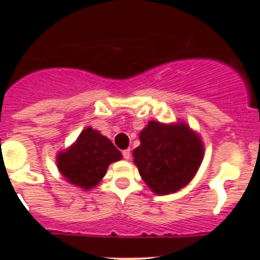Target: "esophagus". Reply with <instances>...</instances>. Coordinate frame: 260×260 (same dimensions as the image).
Segmentation results:
<instances>
[{
    "label": "esophagus",
    "instance_id": "obj_1",
    "mask_svg": "<svg viewBox=\"0 0 260 260\" xmlns=\"http://www.w3.org/2000/svg\"><path fill=\"white\" fill-rule=\"evenodd\" d=\"M122 155H123V158L128 160V158H130V156H132V152H130V150H125L122 152Z\"/></svg>",
    "mask_w": 260,
    "mask_h": 260
}]
</instances>
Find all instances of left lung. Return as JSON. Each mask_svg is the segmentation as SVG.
<instances>
[{
	"label": "left lung",
	"mask_w": 260,
	"mask_h": 260,
	"mask_svg": "<svg viewBox=\"0 0 260 260\" xmlns=\"http://www.w3.org/2000/svg\"><path fill=\"white\" fill-rule=\"evenodd\" d=\"M133 152L139 174L158 195L176 192L191 181L203 158V144L185 123L150 121Z\"/></svg>",
	"instance_id": "obj_1"
}]
</instances>
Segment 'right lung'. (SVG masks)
Wrapping results in <instances>:
<instances>
[{
  "mask_svg": "<svg viewBox=\"0 0 260 260\" xmlns=\"http://www.w3.org/2000/svg\"><path fill=\"white\" fill-rule=\"evenodd\" d=\"M121 157V152L107 137L88 127L69 150L59 153L57 164L69 182L88 190L102 181L110 162Z\"/></svg>",
  "mask_w": 260,
  "mask_h": 260,
  "instance_id": "1",
  "label": "right lung"
}]
</instances>
